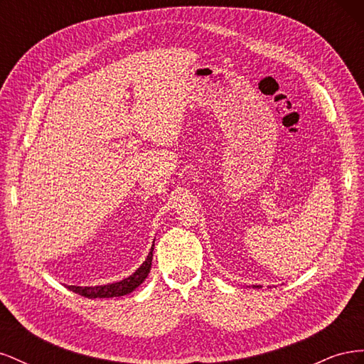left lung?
<instances>
[{"label": "left lung", "mask_w": 364, "mask_h": 364, "mask_svg": "<svg viewBox=\"0 0 364 364\" xmlns=\"http://www.w3.org/2000/svg\"><path fill=\"white\" fill-rule=\"evenodd\" d=\"M253 287H255V289H258V287H259V285H253Z\"/></svg>", "instance_id": "1"}]
</instances>
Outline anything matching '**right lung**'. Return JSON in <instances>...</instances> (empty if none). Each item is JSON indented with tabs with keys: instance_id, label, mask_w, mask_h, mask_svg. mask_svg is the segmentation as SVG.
<instances>
[{
	"instance_id": "1",
	"label": "right lung",
	"mask_w": 364,
	"mask_h": 364,
	"mask_svg": "<svg viewBox=\"0 0 364 364\" xmlns=\"http://www.w3.org/2000/svg\"><path fill=\"white\" fill-rule=\"evenodd\" d=\"M153 249H155V241H153L146 261L142 262L141 266L130 274V277L124 278L123 281L105 284V285H95V287H79V285H67V287L74 293H79L80 296L87 297V299H95V297H117V296L129 294L136 287H139V285L149 277L150 269H151V259H153Z\"/></svg>"
}]
</instances>
